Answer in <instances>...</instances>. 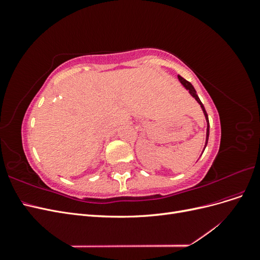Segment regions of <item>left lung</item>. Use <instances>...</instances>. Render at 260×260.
<instances>
[{
    "label": "left lung",
    "instance_id": "8db88e82",
    "mask_svg": "<svg viewBox=\"0 0 260 260\" xmlns=\"http://www.w3.org/2000/svg\"><path fill=\"white\" fill-rule=\"evenodd\" d=\"M178 78H179V80H180V82L182 83L185 88L188 90V92L191 93V95L193 96V98H195V100L199 102L200 103V105H201V107H202V109H203V112H204V115H205V117H206V121H207V132H206V143H205V147H206V145H207V143H208V137H209V120H208V115H207V113H206V111H205V107H204V105H203V103L201 102V100H200V98H199V95L198 94H196V91H195V89H194V86L188 82V81H186L184 78H182L181 76H178ZM205 147H204V149H205Z\"/></svg>",
    "mask_w": 260,
    "mask_h": 260
}]
</instances>
